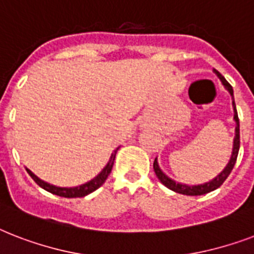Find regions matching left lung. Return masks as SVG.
Returning a JSON list of instances; mask_svg holds the SVG:
<instances>
[{"label":"left lung","mask_w":254,"mask_h":254,"mask_svg":"<svg viewBox=\"0 0 254 254\" xmlns=\"http://www.w3.org/2000/svg\"><path fill=\"white\" fill-rule=\"evenodd\" d=\"M213 72L216 73L217 77L220 79L223 85L225 87V89L229 92V95L232 96V107H233V120L236 123V127H235V138H233V147H232V154H231V158H229L228 163L225 165V167L221 170L220 173L217 174L216 177L212 178L211 181L205 182V183H201V185H186V183H179V182L174 181L171 178H169L166 174L163 173L161 167L158 165V161L155 158L154 161V171L155 175L158 177V179L161 181L162 185H165L167 189L173 190L175 192L182 193V195H190V196H196V195H204L207 192H211L213 190L219 189L224 181L228 178V175L232 171L235 163H236L237 154H239V149H240V123H239V116H237L236 111V104H235V99H233V88L232 85L229 84L228 81L225 80V77L221 75L219 71L213 69Z\"/></svg>","instance_id":"8db88e82"}]
</instances>
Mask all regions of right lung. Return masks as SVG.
<instances>
[{
  "label": "right lung",
  "instance_id": "add662e5",
  "mask_svg": "<svg viewBox=\"0 0 254 254\" xmlns=\"http://www.w3.org/2000/svg\"><path fill=\"white\" fill-rule=\"evenodd\" d=\"M120 147H117L113 153H112L111 158L108 161V163L105 165L101 171H100L97 175H96L93 179H91L87 183H83L80 186H76V187H58V186L50 185L47 182L42 181L39 178L33 173V171H30L29 169H26V171L29 173V175L34 179V182L37 183L39 187H42L46 191H49V192L54 193V195H58V196H63V197H83L87 196L88 193L93 192L96 190L99 189L100 186L104 185V182L107 181L108 175L111 174L112 167H113V163H115V158H116V153L119 150Z\"/></svg>",
  "mask_w": 254,
  "mask_h": 254
}]
</instances>
